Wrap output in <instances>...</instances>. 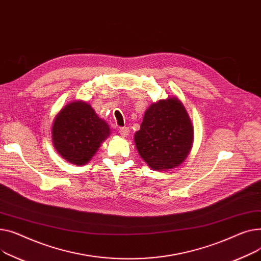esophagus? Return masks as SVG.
<instances>
[{"label":"esophagus","instance_id":"1","mask_svg":"<svg viewBox=\"0 0 261 261\" xmlns=\"http://www.w3.org/2000/svg\"><path fill=\"white\" fill-rule=\"evenodd\" d=\"M119 133L122 137H127L129 135V128L128 127H121L119 129Z\"/></svg>","mask_w":261,"mask_h":261}]
</instances>
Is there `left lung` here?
Wrapping results in <instances>:
<instances>
[{
    "mask_svg": "<svg viewBox=\"0 0 261 261\" xmlns=\"http://www.w3.org/2000/svg\"><path fill=\"white\" fill-rule=\"evenodd\" d=\"M134 141L152 171H170L182 164L194 143V125L185 105L175 96L151 103Z\"/></svg>",
    "mask_w": 261,
    "mask_h": 261,
    "instance_id": "8db88e82",
    "label": "left lung"
}]
</instances>
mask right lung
Listing matches in <instances>:
<instances>
[{
  "label": "right lung",
  "mask_w": 261,
  "mask_h": 261,
  "mask_svg": "<svg viewBox=\"0 0 261 261\" xmlns=\"http://www.w3.org/2000/svg\"><path fill=\"white\" fill-rule=\"evenodd\" d=\"M111 135L110 125L96 114L90 104L75 100L56 116L51 140L58 154L74 165H84L93 158Z\"/></svg>",
  "instance_id": "obj_1"
}]
</instances>
